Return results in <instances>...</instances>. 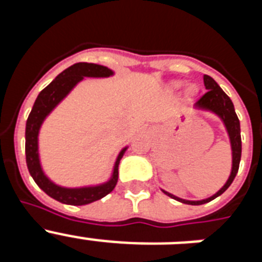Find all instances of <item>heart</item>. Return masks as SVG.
Here are the masks:
<instances>
[{
    "instance_id": "obj_1",
    "label": "heart",
    "mask_w": 262,
    "mask_h": 262,
    "mask_svg": "<svg viewBox=\"0 0 262 262\" xmlns=\"http://www.w3.org/2000/svg\"><path fill=\"white\" fill-rule=\"evenodd\" d=\"M184 81L181 80H174L170 82V88H172L173 90H178V89H181L182 86H184ZM198 93V86H196L195 84H189L186 85V88H185V96L186 97H194L195 94Z\"/></svg>"
}]
</instances>
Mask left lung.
<instances>
[{"mask_svg":"<svg viewBox=\"0 0 262 262\" xmlns=\"http://www.w3.org/2000/svg\"><path fill=\"white\" fill-rule=\"evenodd\" d=\"M203 82H205L206 90L207 93L202 97V98L195 102V105L193 106V108L201 111H207V113H211V114L216 115L219 119L223 122L224 127H226L227 135L230 139L231 144V154H232V166H231V173L228 180L226 181V184L219 189L215 194H212L209 198H205V200L201 201H189L184 200V198H180V196L173 195L172 193H168V191L163 190L164 194H166L168 196L173 198V200L178 201L181 203H186V205H203V203H207L210 201L215 200L216 196L222 195L224 191L230 187V185L232 184L233 178L237 174V170H239V164H240V157H242V136H240V122L239 118L235 113V107H233V103L231 101V98L227 96L223 92L219 85L216 84V81L214 80L210 76L205 75L203 76Z\"/></svg>","mask_w":262,"mask_h":262,"instance_id":"8db88e82","label":"left lung"}]
</instances>
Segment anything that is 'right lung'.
<instances>
[{"label":"right lung","instance_id":"add662e5","mask_svg":"<svg viewBox=\"0 0 262 262\" xmlns=\"http://www.w3.org/2000/svg\"><path fill=\"white\" fill-rule=\"evenodd\" d=\"M114 76V71L110 68L93 62H77L73 64L66 71H62L48 86L41 90L36 97L34 106L31 108L26 122V163L31 177L35 184L50 195L53 200L59 201L64 205L82 206L98 201L114 190L118 181V168L123 155L126 154L128 145L123 147L115 159L114 166L111 170V176L107 181L97 185H86V186L67 187L53 182L41 166L40 154H39V134L40 128L52 113L64 99L68 97L72 90L84 81L86 77L106 78Z\"/></svg>","mask_w":262,"mask_h":262}]
</instances>
